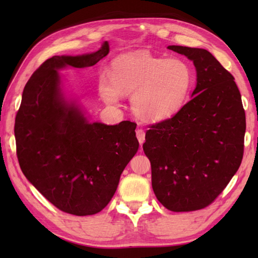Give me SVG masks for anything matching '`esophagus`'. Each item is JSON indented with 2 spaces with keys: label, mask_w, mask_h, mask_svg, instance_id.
I'll return each mask as SVG.
<instances>
[{
  "label": "esophagus",
  "mask_w": 258,
  "mask_h": 258,
  "mask_svg": "<svg viewBox=\"0 0 258 258\" xmlns=\"http://www.w3.org/2000/svg\"><path fill=\"white\" fill-rule=\"evenodd\" d=\"M136 138H138L141 145L143 144L144 142H145V132H144V130L139 128L138 131H136Z\"/></svg>",
  "instance_id": "obj_1"
}]
</instances>
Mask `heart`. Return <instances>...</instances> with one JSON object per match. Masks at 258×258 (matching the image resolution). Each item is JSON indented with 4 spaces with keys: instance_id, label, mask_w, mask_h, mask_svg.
Masks as SVG:
<instances>
[{
    "instance_id": "b5f03b06",
    "label": "heart",
    "mask_w": 258,
    "mask_h": 258,
    "mask_svg": "<svg viewBox=\"0 0 258 258\" xmlns=\"http://www.w3.org/2000/svg\"><path fill=\"white\" fill-rule=\"evenodd\" d=\"M194 83V72L183 59H169L133 52L116 57L111 78L102 75L98 92L103 101L114 105L122 93L131 95L134 113L146 122H162L185 105Z\"/></svg>"
}]
</instances>
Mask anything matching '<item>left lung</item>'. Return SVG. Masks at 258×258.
<instances>
[{"mask_svg":"<svg viewBox=\"0 0 258 258\" xmlns=\"http://www.w3.org/2000/svg\"><path fill=\"white\" fill-rule=\"evenodd\" d=\"M196 70L190 101L172 118L150 126L143 150L152 187L172 212L208 206L237 172L244 153L245 111L233 75L204 48L169 45Z\"/></svg>","mask_w":258,"mask_h":258,"instance_id":"8db88e82","label":"left lung"}]
</instances>
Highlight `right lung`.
Returning a JSON list of instances; mask_svg holds the SVG:
<instances>
[{
	"label": "right lung",
	"instance_id": "add662e5",
	"mask_svg": "<svg viewBox=\"0 0 258 258\" xmlns=\"http://www.w3.org/2000/svg\"><path fill=\"white\" fill-rule=\"evenodd\" d=\"M108 52L104 42L96 52L46 59L27 81L15 117L22 172L54 206L76 216L93 215L108 204L140 145L135 123L91 122L64 91L58 71L93 67Z\"/></svg>",
	"mask_w": 258,
	"mask_h": 258
}]
</instances>
